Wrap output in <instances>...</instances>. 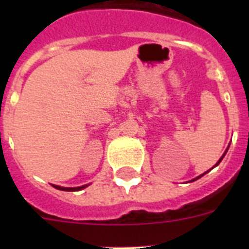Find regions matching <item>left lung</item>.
<instances>
[{"instance_id": "obj_1", "label": "left lung", "mask_w": 249, "mask_h": 249, "mask_svg": "<svg viewBox=\"0 0 249 249\" xmlns=\"http://www.w3.org/2000/svg\"><path fill=\"white\" fill-rule=\"evenodd\" d=\"M227 151H228V148H227ZM227 151L224 152V155H226V153H227ZM224 155H223V156H222V158H221V160H218V162H217V164H215V166H218V164H219V162H221V160H223ZM215 166H214V167H215ZM206 173H207V172H206ZM206 173H203V175H206ZM203 175L198 176V177H197V178H195V179H193V181H196V179H198V178H201V177H202V176H203Z\"/></svg>"}]
</instances>
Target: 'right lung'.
Returning <instances> with one entry per match:
<instances>
[{
    "label": "right lung",
    "mask_w": 249,
    "mask_h": 249,
    "mask_svg": "<svg viewBox=\"0 0 249 249\" xmlns=\"http://www.w3.org/2000/svg\"><path fill=\"white\" fill-rule=\"evenodd\" d=\"M54 188H57V190H61V191H68V192H74V191H81L82 188H85V187L87 186H82V187H73V188H70V187H59V186H53Z\"/></svg>",
    "instance_id": "right-lung-1"
}]
</instances>
